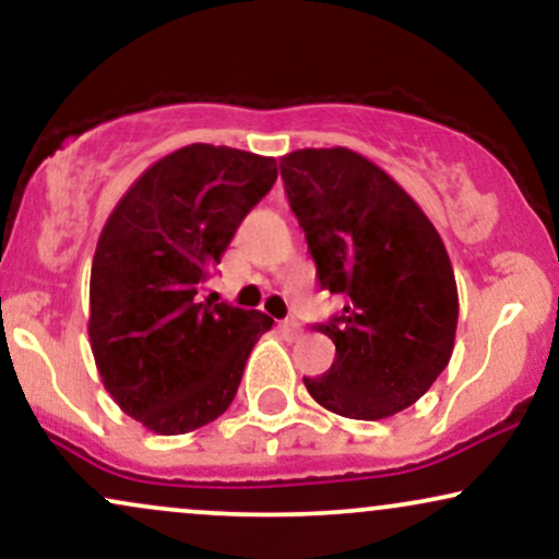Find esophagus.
Listing matches in <instances>:
<instances>
[{
	"mask_svg": "<svg viewBox=\"0 0 559 559\" xmlns=\"http://www.w3.org/2000/svg\"><path fill=\"white\" fill-rule=\"evenodd\" d=\"M281 331H284L288 338H299L301 336V325L297 323V320H284V323H281Z\"/></svg>",
	"mask_w": 559,
	"mask_h": 559,
	"instance_id": "esophagus-1",
	"label": "esophagus"
}]
</instances>
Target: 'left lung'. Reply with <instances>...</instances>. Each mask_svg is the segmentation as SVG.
<instances>
[{"label": "left lung", "mask_w": 559, "mask_h": 559, "mask_svg": "<svg viewBox=\"0 0 559 559\" xmlns=\"http://www.w3.org/2000/svg\"><path fill=\"white\" fill-rule=\"evenodd\" d=\"M281 178L320 288L344 297V310L316 325L336 360L305 386L344 418H389L452 357L460 305L444 241L389 173L344 146L292 152Z\"/></svg>", "instance_id": "left-lung-1"}]
</instances>
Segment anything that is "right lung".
Returning a JSON list of instances; mask_svg holds the SVG:
<instances>
[{
  "instance_id": "right-lung-1",
  "label": "right lung",
  "mask_w": 559,
  "mask_h": 559,
  "mask_svg": "<svg viewBox=\"0 0 559 559\" xmlns=\"http://www.w3.org/2000/svg\"><path fill=\"white\" fill-rule=\"evenodd\" d=\"M275 178L273 157L183 146L141 173L102 228L88 338L105 389L150 431L189 433L226 413L271 331L262 312L197 292Z\"/></svg>"
}]
</instances>
